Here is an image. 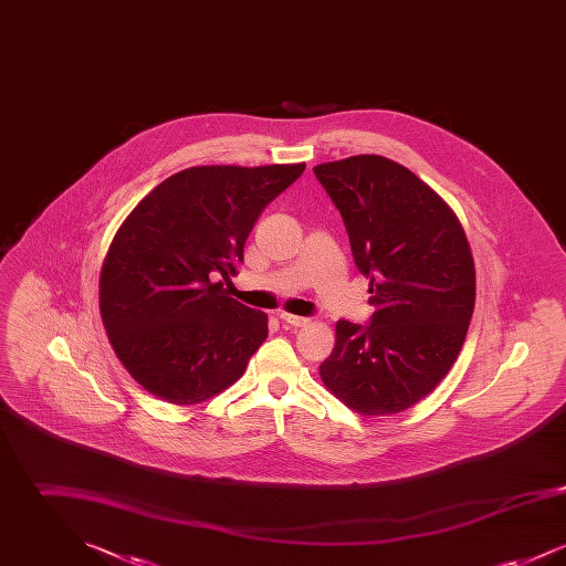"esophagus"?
Here are the masks:
<instances>
[{"label": "esophagus", "instance_id": "1", "mask_svg": "<svg viewBox=\"0 0 566 566\" xmlns=\"http://www.w3.org/2000/svg\"><path fill=\"white\" fill-rule=\"evenodd\" d=\"M280 321L284 324H289V326H307L310 324V318H305V316H295V314H280Z\"/></svg>", "mask_w": 566, "mask_h": 566}]
</instances>
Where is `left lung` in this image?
<instances>
[{"label": "left lung", "instance_id": "obj_1", "mask_svg": "<svg viewBox=\"0 0 566 566\" xmlns=\"http://www.w3.org/2000/svg\"><path fill=\"white\" fill-rule=\"evenodd\" d=\"M369 277L367 326L339 321L324 386L360 416H390L431 395L464 344L475 263L454 210L403 165L356 155L314 167Z\"/></svg>", "mask_w": 566, "mask_h": 566}]
</instances>
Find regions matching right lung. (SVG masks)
Instances as JSON below:
<instances>
[{
  "label": "right lung",
  "instance_id": "obj_1",
  "mask_svg": "<svg viewBox=\"0 0 566 566\" xmlns=\"http://www.w3.org/2000/svg\"><path fill=\"white\" fill-rule=\"evenodd\" d=\"M305 163L197 165L150 190L118 227L99 275V312L129 376L167 403H203L243 376L268 314L224 282L271 201Z\"/></svg>",
  "mask_w": 566,
  "mask_h": 566
}]
</instances>
